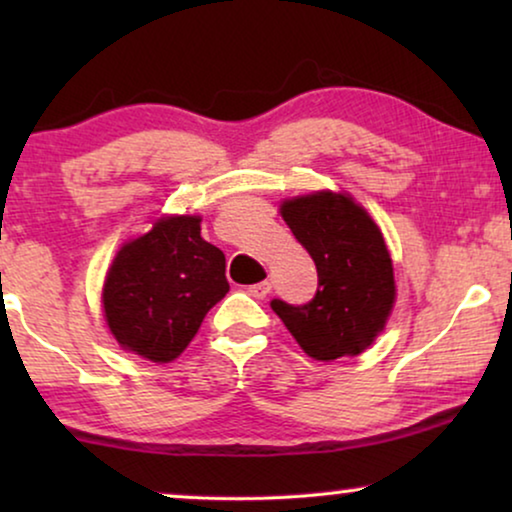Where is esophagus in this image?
I'll return each instance as SVG.
<instances>
[{
	"mask_svg": "<svg viewBox=\"0 0 512 512\" xmlns=\"http://www.w3.org/2000/svg\"><path fill=\"white\" fill-rule=\"evenodd\" d=\"M247 291H249V296L263 300V298L268 296V293L272 291V284H270V282H258V284H254V286H249Z\"/></svg>",
	"mask_w": 512,
	"mask_h": 512,
	"instance_id": "obj_1",
	"label": "esophagus"
}]
</instances>
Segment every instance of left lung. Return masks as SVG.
Wrapping results in <instances>:
<instances>
[{"instance_id":"1","label":"left lung","mask_w":512,"mask_h":512,"mask_svg":"<svg viewBox=\"0 0 512 512\" xmlns=\"http://www.w3.org/2000/svg\"><path fill=\"white\" fill-rule=\"evenodd\" d=\"M279 214L317 265L307 305L272 300V310L314 361L359 356L394 312V261L366 207L347 191H314L279 202Z\"/></svg>"}]
</instances>
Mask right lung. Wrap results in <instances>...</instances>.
<instances>
[{
  "mask_svg": "<svg viewBox=\"0 0 512 512\" xmlns=\"http://www.w3.org/2000/svg\"><path fill=\"white\" fill-rule=\"evenodd\" d=\"M198 214H163L123 242L102 284L109 333L125 352L170 363L228 293L226 256L202 240Z\"/></svg>",
  "mask_w": 512,
  "mask_h": 512,
  "instance_id": "add662e5",
  "label": "right lung"
}]
</instances>
